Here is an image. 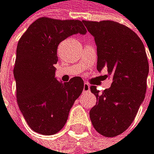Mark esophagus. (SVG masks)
<instances>
[{
  "label": "esophagus",
  "instance_id": "obj_1",
  "mask_svg": "<svg viewBox=\"0 0 154 154\" xmlns=\"http://www.w3.org/2000/svg\"><path fill=\"white\" fill-rule=\"evenodd\" d=\"M83 91L84 92H89L90 91V85H89L88 83H84V85H83Z\"/></svg>",
  "mask_w": 154,
  "mask_h": 154
}]
</instances>
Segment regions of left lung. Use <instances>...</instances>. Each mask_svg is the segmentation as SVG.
<instances>
[{"instance_id":"obj_1","label":"left lung","mask_w":154,"mask_h":154,"mask_svg":"<svg viewBox=\"0 0 154 154\" xmlns=\"http://www.w3.org/2000/svg\"><path fill=\"white\" fill-rule=\"evenodd\" d=\"M82 23L97 46V69L106 67L112 79V86L102 93L91 86L97 101L90 118L97 133L115 137L130 127L145 98L149 74L146 50L140 38L124 24L113 20Z\"/></svg>"}]
</instances>
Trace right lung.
Returning <instances> with one entry per match:
<instances>
[{
    "mask_svg": "<svg viewBox=\"0 0 154 154\" xmlns=\"http://www.w3.org/2000/svg\"><path fill=\"white\" fill-rule=\"evenodd\" d=\"M79 20L39 18L18 42L14 66L17 102L26 123L38 134L52 135L65 125L69 112L83 91L80 76L62 83L55 78L57 46L75 34H86Z\"/></svg>",
    "mask_w": 154,
    "mask_h": 154,
    "instance_id": "1",
    "label": "right lung"
}]
</instances>
